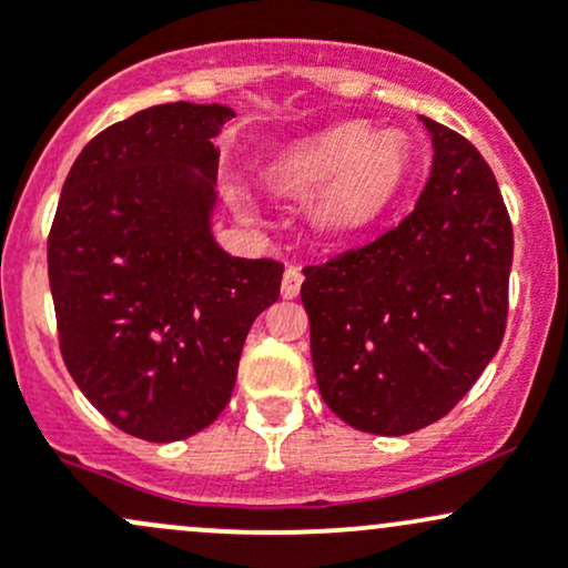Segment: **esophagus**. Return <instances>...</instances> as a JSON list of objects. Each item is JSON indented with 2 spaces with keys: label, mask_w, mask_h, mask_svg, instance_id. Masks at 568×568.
I'll return each mask as SVG.
<instances>
[{
  "label": "esophagus",
  "mask_w": 568,
  "mask_h": 568,
  "mask_svg": "<svg viewBox=\"0 0 568 568\" xmlns=\"http://www.w3.org/2000/svg\"><path fill=\"white\" fill-rule=\"evenodd\" d=\"M301 284H303V271L297 265H286L284 267V278H282V297L286 301H292V297H297V292H301Z\"/></svg>",
  "instance_id": "34e87169"
}]
</instances>
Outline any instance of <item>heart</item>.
I'll list each match as a JSON object with an SVG mask.
<instances>
[{
  "mask_svg": "<svg viewBox=\"0 0 568 568\" xmlns=\"http://www.w3.org/2000/svg\"><path fill=\"white\" fill-rule=\"evenodd\" d=\"M406 149L398 138L363 124H341L286 149L267 170L284 192L316 189L314 219L327 235H352L389 209L406 179Z\"/></svg>",
  "mask_w": 568,
  "mask_h": 568,
  "instance_id": "heart-1",
  "label": "heart"
}]
</instances>
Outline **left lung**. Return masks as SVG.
<instances>
[{"label":"left lung","instance_id":"8db88e82","mask_svg":"<svg viewBox=\"0 0 568 568\" xmlns=\"http://www.w3.org/2000/svg\"><path fill=\"white\" fill-rule=\"evenodd\" d=\"M423 124L433 164L414 211L376 241L303 267L322 398L376 436L442 419L496 357L509 308L515 237L496 175L466 138Z\"/></svg>","mask_w":568,"mask_h":568}]
</instances>
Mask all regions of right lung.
Wrapping results in <instances>:
<instances>
[{"instance_id": "right-lung-1", "label": "right lung", "mask_w": 568, "mask_h": 568, "mask_svg": "<svg viewBox=\"0 0 568 568\" xmlns=\"http://www.w3.org/2000/svg\"><path fill=\"white\" fill-rule=\"evenodd\" d=\"M224 105L168 102L108 126L67 173L48 278L70 376L115 428L168 444L233 395L248 327L284 265L211 233Z\"/></svg>"}]
</instances>
